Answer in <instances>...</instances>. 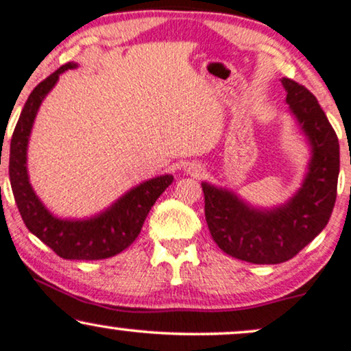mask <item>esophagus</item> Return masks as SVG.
I'll return each instance as SVG.
<instances>
[{
    "label": "esophagus",
    "instance_id": "esophagus-1",
    "mask_svg": "<svg viewBox=\"0 0 351 351\" xmlns=\"http://www.w3.org/2000/svg\"><path fill=\"white\" fill-rule=\"evenodd\" d=\"M184 171L188 173V175H193V176H201L203 175V167L198 163H188L186 167H184Z\"/></svg>",
    "mask_w": 351,
    "mask_h": 351
}]
</instances>
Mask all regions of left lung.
<instances>
[{
	"label": "left lung",
	"mask_w": 351,
	"mask_h": 351,
	"mask_svg": "<svg viewBox=\"0 0 351 351\" xmlns=\"http://www.w3.org/2000/svg\"><path fill=\"white\" fill-rule=\"evenodd\" d=\"M293 119L310 147L307 173L295 195L274 208H256L234 191L203 181L204 216L221 251L252 264H280L327 226L337 199L340 145L315 95L280 79Z\"/></svg>",
	"instance_id": "8db88e82"
}]
</instances>
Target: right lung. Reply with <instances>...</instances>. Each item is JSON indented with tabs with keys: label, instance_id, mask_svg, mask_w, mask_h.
<instances>
[{
	"label": "right lung",
	"instance_id": "obj_1",
	"mask_svg": "<svg viewBox=\"0 0 351 351\" xmlns=\"http://www.w3.org/2000/svg\"><path fill=\"white\" fill-rule=\"evenodd\" d=\"M75 67V62L64 64L36 86L27 97L11 138L10 181L19 215L36 237L62 259L99 261L117 256L134 243L155 201L173 183V175H160L143 181L128 189L107 209L84 219H64L44 206L29 183L27 143L43 100L58 84L59 75Z\"/></svg>",
	"mask_w": 351,
	"mask_h": 351
}]
</instances>
